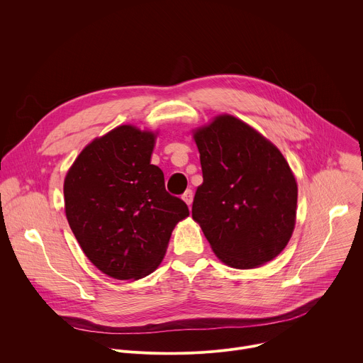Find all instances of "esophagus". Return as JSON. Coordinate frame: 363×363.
Listing matches in <instances>:
<instances>
[{
    "mask_svg": "<svg viewBox=\"0 0 363 363\" xmlns=\"http://www.w3.org/2000/svg\"><path fill=\"white\" fill-rule=\"evenodd\" d=\"M182 199H184V202H185L188 206H191L192 199H194V194H192V191H191V189L185 191V194L182 195Z\"/></svg>",
    "mask_w": 363,
    "mask_h": 363,
    "instance_id": "34e87169",
    "label": "esophagus"
}]
</instances>
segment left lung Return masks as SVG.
Listing matches in <instances>:
<instances>
[{
    "instance_id": "8db88e82",
    "label": "left lung",
    "mask_w": 363,
    "mask_h": 363,
    "mask_svg": "<svg viewBox=\"0 0 363 363\" xmlns=\"http://www.w3.org/2000/svg\"><path fill=\"white\" fill-rule=\"evenodd\" d=\"M202 184L192 218L214 254L240 270L257 269L286 248L296 225L297 182L280 149L228 113L192 130Z\"/></svg>"
}]
</instances>
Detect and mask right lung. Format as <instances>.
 <instances>
[{
  "instance_id": "add662e5",
  "label": "right lung",
  "mask_w": 363,
  "mask_h": 363,
  "mask_svg": "<svg viewBox=\"0 0 363 363\" xmlns=\"http://www.w3.org/2000/svg\"><path fill=\"white\" fill-rule=\"evenodd\" d=\"M158 132L121 125L94 138L65 178V213L86 257L116 280H139L160 267L186 203L165 189L150 164Z\"/></svg>"
}]
</instances>
